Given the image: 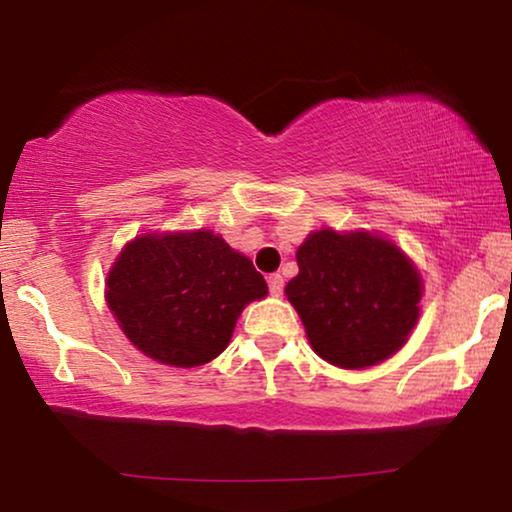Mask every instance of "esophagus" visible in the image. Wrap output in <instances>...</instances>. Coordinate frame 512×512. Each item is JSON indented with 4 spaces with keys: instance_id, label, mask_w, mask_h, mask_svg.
<instances>
[{
    "instance_id": "esophagus-1",
    "label": "esophagus",
    "mask_w": 512,
    "mask_h": 512,
    "mask_svg": "<svg viewBox=\"0 0 512 512\" xmlns=\"http://www.w3.org/2000/svg\"><path fill=\"white\" fill-rule=\"evenodd\" d=\"M283 285H285L283 276H280V273H271V276H269V292L273 294V297H280V294H283Z\"/></svg>"
}]
</instances>
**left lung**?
Segmentation results:
<instances>
[{"mask_svg":"<svg viewBox=\"0 0 512 512\" xmlns=\"http://www.w3.org/2000/svg\"><path fill=\"white\" fill-rule=\"evenodd\" d=\"M285 287L311 348L341 369H369L406 345L420 318L422 278L403 250L376 232L318 229L297 250Z\"/></svg>","mask_w":512,"mask_h":512,"instance_id":"8db88e82","label":"left lung"}]
</instances>
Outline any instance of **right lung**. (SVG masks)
I'll use <instances>...</instances> for the list:
<instances>
[{"label":"right lung","instance_id":"right-lung-1","mask_svg":"<svg viewBox=\"0 0 512 512\" xmlns=\"http://www.w3.org/2000/svg\"><path fill=\"white\" fill-rule=\"evenodd\" d=\"M266 292L253 262L211 229L136 236L106 276L122 334L146 357L181 369L218 357L243 308Z\"/></svg>","mask_w":512,"mask_h":512}]
</instances>
